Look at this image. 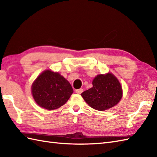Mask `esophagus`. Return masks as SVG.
<instances>
[{
    "label": "esophagus",
    "mask_w": 157,
    "mask_h": 157,
    "mask_svg": "<svg viewBox=\"0 0 157 157\" xmlns=\"http://www.w3.org/2000/svg\"><path fill=\"white\" fill-rule=\"evenodd\" d=\"M84 91V90H83L82 88H80V89H78V90H75V92L77 93V94H80L81 93H82V92Z\"/></svg>",
    "instance_id": "esophagus-1"
}]
</instances>
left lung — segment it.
Returning <instances> with one entry per match:
<instances>
[{
    "instance_id": "8db88e82",
    "label": "left lung",
    "mask_w": 157,
    "mask_h": 157,
    "mask_svg": "<svg viewBox=\"0 0 157 157\" xmlns=\"http://www.w3.org/2000/svg\"><path fill=\"white\" fill-rule=\"evenodd\" d=\"M92 88L82 93L88 105L103 111L115 106L122 98L123 91L117 78L111 73L98 75L92 81Z\"/></svg>"
}]
</instances>
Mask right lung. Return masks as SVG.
Masks as SVG:
<instances>
[{"label":"right lung","mask_w":157,"mask_h":157,"mask_svg":"<svg viewBox=\"0 0 157 157\" xmlns=\"http://www.w3.org/2000/svg\"><path fill=\"white\" fill-rule=\"evenodd\" d=\"M73 92L71 84L58 72L46 70L32 86V94L37 104L47 110L61 107Z\"/></svg>","instance_id":"obj_1"}]
</instances>
